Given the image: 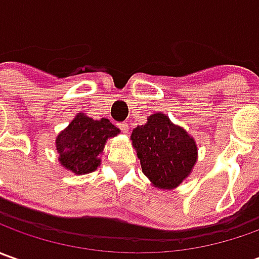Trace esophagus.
<instances>
[{"label": "esophagus", "mask_w": 259, "mask_h": 259, "mask_svg": "<svg viewBox=\"0 0 259 259\" xmlns=\"http://www.w3.org/2000/svg\"><path fill=\"white\" fill-rule=\"evenodd\" d=\"M118 126H119V130H121L122 133H125V134L128 133V124H126V122H119Z\"/></svg>", "instance_id": "34e87169"}]
</instances>
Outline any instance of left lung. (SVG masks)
<instances>
[{"instance_id": "left-lung-1", "label": "left lung", "mask_w": 259, "mask_h": 259, "mask_svg": "<svg viewBox=\"0 0 259 259\" xmlns=\"http://www.w3.org/2000/svg\"><path fill=\"white\" fill-rule=\"evenodd\" d=\"M143 173L158 187L173 189L190 174L197 147L183 128L161 112L150 115L147 124L131 134Z\"/></svg>"}]
</instances>
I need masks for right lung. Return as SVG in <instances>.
<instances>
[{
    "label": "right lung",
    "instance_id": "1",
    "mask_svg": "<svg viewBox=\"0 0 259 259\" xmlns=\"http://www.w3.org/2000/svg\"><path fill=\"white\" fill-rule=\"evenodd\" d=\"M118 133L119 130L109 119L77 115L56 140L59 160L73 173H91L101 163L98 155L102 153L106 140Z\"/></svg>",
    "mask_w": 259,
    "mask_h": 259
}]
</instances>
